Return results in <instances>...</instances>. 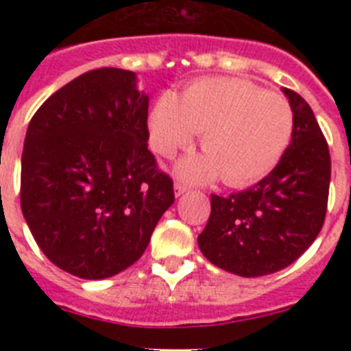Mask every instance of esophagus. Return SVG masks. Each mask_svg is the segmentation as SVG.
<instances>
[{
	"label": "esophagus",
	"instance_id": "34e87169",
	"mask_svg": "<svg viewBox=\"0 0 351 351\" xmlns=\"http://www.w3.org/2000/svg\"><path fill=\"white\" fill-rule=\"evenodd\" d=\"M173 191H176V197H181V195H184L188 191V186L181 184V182H176L173 184Z\"/></svg>",
	"mask_w": 351,
	"mask_h": 351
}]
</instances>
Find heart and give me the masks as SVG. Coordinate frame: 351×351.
Instances as JSON below:
<instances>
[{"label": "heart", "mask_w": 351, "mask_h": 351, "mask_svg": "<svg viewBox=\"0 0 351 351\" xmlns=\"http://www.w3.org/2000/svg\"><path fill=\"white\" fill-rule=\"evenodd\" d=\"M293 128L291 107L281 95L251 82L204 79L181 96L163 93L149 114V142L172 156L202 133L204 154L178 163V173L193 182L221 176L230 188H244L272 170L285 153Z\"/></svg>", "instance_id": "obj_1"}]
</instances>
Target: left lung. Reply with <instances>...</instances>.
Returning a JSON list of instances; mask_svg holds the SVG:
<instances>
[{
	"instance_id": "left-lung-1",
	"label": "left lung",
	"mask_w": 351,
	"mask_h": 351,
	"mask_svg": "<svg viewBox=\"0 0 351 351\" xmlns=\"http://www.w3.org/2000/svg\"><path fill=\"white\" fill-rule=\"evenodd\" d=\"M293 114L291 142L267 178L228 197L210 195L198 247L210 263L243 278L278 272L308 250L324 226L330 154L311 107L283 88Z\"/></svg>"
}]
</instances>
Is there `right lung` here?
Segmentation results:
<instances>
[{
	"label": "right lung",
	"instance_id": "obj_1",
	"mask_svg": "<svg viewBox=\"0 0 351 351\" xmlns=\"http://www.w3.org/2000/svg\"><path fill=\"white\" fill-rule=\"evenodd\" d=\"M137 73L98 68L45 100L29 121L21 207L54 265L105 280L142 256L173 204L172 179L147 149L149 96Z\"/></svg>",
	"mask_w": 351,
	"mask_h": 351
}]
</instances>
